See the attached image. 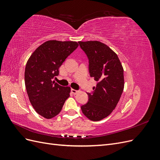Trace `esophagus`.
I'll use <instances>...</instances> for the list:
<instances>
[{
	"label": "esophagus",
	"mask_w": 160,
	"mask_h": 160,
	"mask_svg": "<svg viewBox=\"0 0 160 160\" xmlns=\"http://www.w3.org/2000/svg\"><path fill=\"white\" fill-rule=\"evenodd\" d=\"M78 92H79V91L75 90L74 89H71V93L73 95H76L77 93H78Z\"/></svg>",
	"instance_id": "1"
}]
</instances>
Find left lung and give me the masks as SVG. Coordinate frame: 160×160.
<instances>
[{"mask_svg":"<svg viewBox=\"0 0 160 160\" xmlns=\"http://www.w3.org/2000/svg\"><path fill=\"white\" fill-rule=\"evenodd\" d=\"M79 44L89 59L90 76L98 82L81 108L89 119L98 122L112 113L119 102L124 88L123 68L117 54L104 43L90 41Z\"/></svg>","mask_w":160,"mask_h":160,"instance_id":"8db88e82","label":"left lung"}]
</instances>
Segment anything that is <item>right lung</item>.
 I'll list each match as a JSON object with an SVG mask.
<instances>
[{
  "label": "right lung",
  "instance_id": "1",
  "mask_svg": "<svg viewBox=\"0 0 160 160\" xmlns=\"http://www.w3.org/2000/svg\"><path fill=\"white\" fill-rule=\"evenodd\" d=\"M79 44L75 41L49 40L42 43L28 59L25 83L30 102L37 113L46 119L59 114L70 96V87H62L52 79L67 57Z\"/></svg>",
  "mask_w": 160,
  "mask_h": 160
}]
</instances>
